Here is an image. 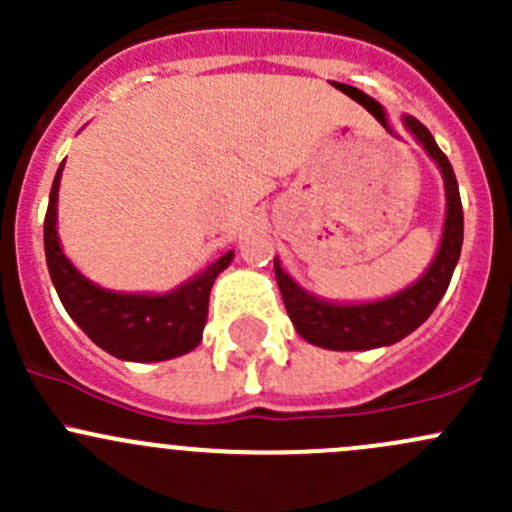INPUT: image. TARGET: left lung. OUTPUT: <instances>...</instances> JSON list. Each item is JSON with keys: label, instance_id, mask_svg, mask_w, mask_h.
Here are the masks:
<instances>
[{"label": "left lung", "instance_id": "obj_1", "mask_svg": "<svg viewBox=\"0 0 512 512\" xmlns=\"http://www.w3.org/2000/svg\"><path fill=\"white\" fill-rule=\"evenodd\" d=\"M404 123L418 138V143L426 148L428 156L436 160L443 180H446V225H443L436 260L416 285L371 304L322 302V299L312 297L294 285L292 277L275 260V277L282 299H285L289 319H292L299 337H304L314 347L334 349V352H359V349L389 347V344L399 342L431 317L436 304L446 294L453 270H456L463 245V205L456 173H453L446 153L433 141L431 131L418 118L406 116Z\"/></svg>", "mask_w": 512, "mask_h": 512}]
</instances>
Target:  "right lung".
<instances>
[{
	"label": "right lung",
	"instance_id": "add662e5",
	"mask_svg": "<svg viewBox=\"0 0 512 512\" xmlns=\"http://www.w3.org/2000/svg\"><path fill=\"white\" fill-rule=\"evenodd\" d=\"M61 168L51 185L44 218V250L51 282L66 312L103 352L126 361H163L195 349L203 339L215 277L230 265L232 250L170 294H118L96 287L64 257L56 237V195Z\"/></svg>",
	"mask_w": 512,
	"mask_h": 512
}]
</instances>
